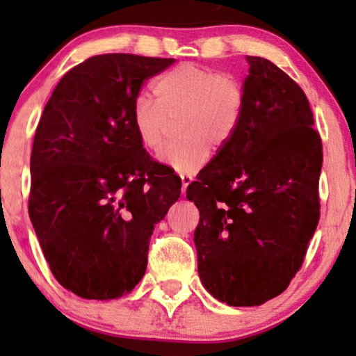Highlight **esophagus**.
<instances>
[{"label": "esophagus", "instance_id": "1", "mask_svg": "<svg viewBox=\"0 0 356 356\" xmlns=\"http://www.w3.org/2000/svg\"><path fill=\"white\" fill-rule=\"evenodd\" d=\"M180 180H182V193H185L186 191V186L191 184L193 177L188 176V174H182V176H180Z\"/></svg>", "mask_w": 356, "mask_h": 356}]
</instances>
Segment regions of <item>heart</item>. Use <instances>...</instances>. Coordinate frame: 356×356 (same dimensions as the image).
I'll return each instance as SVG.
<instances>
[{"label": "heart", "mask_w": 356, "mask_h": 356, "mask_svg": "<svg viewBox=\"0 0 356 356\" xmlns=\"http://www.w3.org/2000/svg\"><path fill=\"white\" fill-rule=\"evenodd\" d=\"M154 95L138 97L131 124L138 140L149 150H159L180 118V136L161 150V163L177 172H195L209 159L210 146L225 147L242 120L246 94L231 74L207 65L184 63L154 81Z\"/></svg>", "instance_id": "heart-1"}]
</instances>
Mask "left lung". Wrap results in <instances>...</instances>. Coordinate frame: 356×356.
<instances>
[{"label": "left lung", "mask_w": 356, "mask_h": 356, "mask_svg": "<svg viewBox=\"0 0 356 356\" xmlns=\"http://www.w3.org/2000/svg\"><path fill=\"white\" fill-rule=\"evenodd\" d=\"M246 105L232 140L186 188L204 287L229 306H259L287 289L316 232L322 141L297 83L246 56Z\"/></svg>", "instance_id": "left-lung-1"}]
</instances>
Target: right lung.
I'll list each match as a JSON object with an SVG mask.
<instances>
[{
	"label": "right lung",
	"mask_w": 356,
	"mask_h": 356,
	"mask_svg": "<svg viewBox=\"0 0 356 356\" xmlns=\"http://www.w3.org/2000/svg\"><path fill=\"white\" fill-rule=\"evenodd\" d=\"M174 61L92 56L61 78L42 113L29 218L53 276L81 298L134 291L154 226L180 196V177L152 160L131 124L143 84Z\"/></svg>",
	"instance_id": "obj_1"
}]
</instances>
